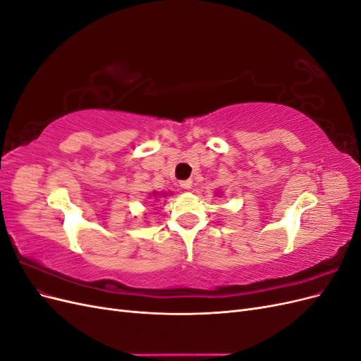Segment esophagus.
I'll return each instance as SVG.
<instances>
[{
	"instance_id": "34e87169",
	"label": "esophagus",
	"mask_w": 361,
	"mask_h": 361,
	"mask_svg": "<svg viewBox=\"0 0 361 361\" xmlns=\"http://www.w3.org/2000/svg\"><path fill=\"white\" fill-rule=\"evenodd\" d=\"M179 183H180V187H182L183 190H190V188L192 187V180H191V179H187V180H180Z\"/></svg>"
}]
</instances>
